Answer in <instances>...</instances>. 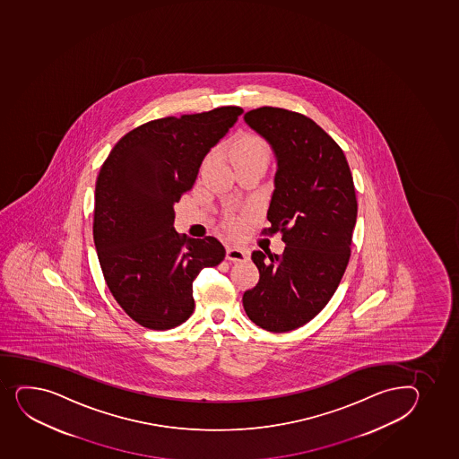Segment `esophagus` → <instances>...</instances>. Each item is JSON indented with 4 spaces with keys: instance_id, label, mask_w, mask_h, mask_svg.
Returning <instances> with one entry per match:
<instances>
[{
    "instance_id": "obj_1",
    "label": "esophagus",
    "mask_w": 459,
    "mask_h": 459,
    "mask_svg": "<svg viewBox=\"0 0 459 459\" xmlns=\"http://www.w3.org/2000/svg\"><path fill=\"white\" fill-rule=\"evenodd\" d=\"M226 257L227 261L242 262L248 259V253L239 247H227Z\"/></svg>"
}]
</instances>
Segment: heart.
I'll use <instances>...</instances> for the list:
<instances>
[{
  "label": "heart",
  "instance_id": "b5f03b06",
  "mask_svg": "<svg viewBox=\"0 0 459 459\" xmlns=\"http://www.w3.org/2000/svg\"><path fill=\"white\" fill-rule=\"evenodd\" d=\"M227 154L232 160L235 168L246 163L261 162L268 160V150L261 138L255 134H239L233 139L232 143L227 145ZM235 230L239 229V222H233Z\"/></svg>",
  "mask_w": 459,
  "mask_h": 459
}]
</instances>
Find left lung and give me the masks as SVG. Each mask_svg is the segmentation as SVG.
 <instances>
[{
    "label": "left lung",
    "instance_id": "obj_1",
    "mask_svg": "<svg viewBox=\"0 0 459 459\" xmlns=\"http://www.w3.org/2000/svg\"><path fill=\"white\" fill-rule=\"evenodd\" d=\"M244 121L276 158L266 218L286 247L281 256L252 253L259 281L242 305L262 329L294 331L327 305L349 264L358 215L353 178L338 143L305 115L265 106Z\"/></svg>",
    "mask_w": 459,
    "mask_h": 459
}]
</instances>
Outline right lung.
I'll list each match as a JSON object with an SVG mask.
<instances>
[{
    "label": "right lung",
    "mask_w": 459,
    "mask_h": 459,
    "mask_svg": "<svg viewBox=\"0 0 459 459\" xmlns=\"http://www.w3.org/2000/svg\"><path fill=\"white\" fill-rule=\"evenodd\" d=\"M242 108L154 119L112 148L95 185L94 242L108 290L136 323L167 331L194 311L193 281L226 250L217 238L180 237L174 204Z\"/></svg>",
    "instance_id": "add662e5"
}]
</instances>
